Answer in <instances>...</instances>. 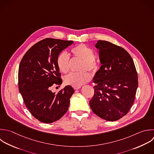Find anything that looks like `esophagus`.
I'll return each mask as SVG.
<instances>
[{"label":"esophagus","instance_id":"34e87169","mask_svg":"<svg viewBox=\"0 0 154 154\" xmlns=\"http://www.w3.org/2000/svg\"><path fill=\"white\" fill-rule=\"evenodd\" d=\"M73 88L75 89V90H78L81 88V86H73Z\"/></svg>","mask_w":154,"mask_h":154}]
</instances>
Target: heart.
Instances as JSON below:
<instances>
[{
  "label": "heart",
  "mask_w": 154,
  "mask_h": 154,
  "mask_svg": "<svg viewBox=\"0 0 154 154\" xmlns=\"http://www.w3.org/2000/svg\"><path fill=\"white\" fill-rule=\"evenodd\" d=\"M71 53L73 57L82 60L79 67V70L81 71L70 73L64 77V81L67 85L81 86L88 82L91 78L90 73L85 69L91 72H96L99 68L98 62L94 58V51L84 44H80L73 48L71 49ZM56 62L57 66L61 72L67 73L69 71L70 58L66 52H62L60 53L57 58Z\"/></svg>",
  "instance_id": "b5f03b06"
}]
</instances>
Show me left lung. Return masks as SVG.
Here are the masks:
<instances>
[{
  "label": "left lung",
  "mask_w": 154,
  "mask_h": 154,
  "mask_svg": "<svg viewBox=\"0 0 154 154\" xmlns=\"http://www.w3.org/2000/svg\"><path fill=\"white\" fill-rule=\"evenodd\" d=\"M102 66L94 77V95L90 100L92 111L107 121L125 116L134 102L138 75L132 58L120 46L98 40Z\"/></svg>",
  "instance_id": "left-lung-1"
}]
</instances>
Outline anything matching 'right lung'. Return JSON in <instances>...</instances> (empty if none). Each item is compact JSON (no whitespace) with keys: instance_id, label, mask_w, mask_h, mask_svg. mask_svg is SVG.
Here are the masks:
<instances>
[{"instance_id":"add662e5","label":"right lung","mask_w":154,"mask_h":154,"mask_svg":"<svg viewBox=\"0 0 154 154\" xmlns=\"http://www.w3.org/2000/svg\"><path fill=\"white\" fill-rule=\"evenodd\" d=\"M73 41L48 38L33 45L21 60L18 73L19 91L31 114L39 121L50 123L59 120L67 112L74 93L70 85L58 93L50 90L62 83L57 66L59 54Z\"/></svg>"}]
</instances>
